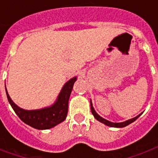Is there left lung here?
<instances>
[{"label":"left lung","mask_w":158,"mask_h":158,"mask_svg":"<svg viewBox=\"0 0 158 158\" xmlns=\"http://www.w3.org/2000/svg\"><path fill=\"white\" fill-rule=\"evenodd\" d=\"M90 110H91V113H92V114L94 115V117H95V118H96V120H98L99 122L102 123L104 124H106V126H110V127H113V128H123V127H125V126L130 124V123L134 122V121H135L136 119L138 118L141 115V113H140L138 116L135 117V118H133L129 119V120H126L124 122L113 123L110 122L108 120H106V119L103 118L102 117H101L98 113H96V110L94 109V107H93V104L92 102H91V100H90Z\"/></svg>","instance_id":"obj_1"}]
</instances>
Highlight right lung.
Here are the masks:
<instances>
[{"instance_id": "1", "label": "right lung", "mask_w": 158, "mask_h": 158, "mask_svg": "<svg viewBox=\"0 0 158 158\" xmlns=\"http://www.w3.org/2000/svg\"><path fill=\"white\" fill-rule=\"evenodd\" d=\"M76 80L77 77L69 79L62 88L55 102L51 106L40 109H23L12 102L6 88V93L12 109L23 122L36 129H49L61 123L66 119L69 109V97Z\"/></svg>"}]
</instances>
